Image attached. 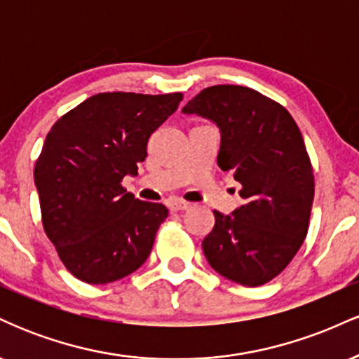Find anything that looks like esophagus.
<instances>
[{"label": "esophagus", "instance_id": "34e87169", "mask_svg": "<svg viewBox=\"0 0 359 359\" xmlns=\"http://www.w3.org/2000/svg\"><path fill=\"white\" fill-rule=\"evenodd\" d=\"M168 208H170V211H185V209L191 208V204L185 203L182 199H172L170 203H168Z\"/></svg>", "mask_w": 359, "mask_h": 359}]
</instances>
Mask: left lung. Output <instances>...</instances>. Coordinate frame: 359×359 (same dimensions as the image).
I'll use <instances>...</instances> for the list:
<instances>
[{
  "instance_id": "1",
  "label": "left lung",
  "mask_w": 359,
  "mask_h": 359,
  "mask_svg": "<svg viewBox=\"0 0 359 359\" xmlns=\"http://www.w3.org/2000/svg\"><path fill=\"white\" fill-rule=\"evenodd\" d=\"M221 131L217 165L241 184L243 204L214 211L203 250L217 273L245 287L285 270L309 229L314 174L297 123L282 104L243 86H212L182 108Z\"/></svg>"
}]
</instances>
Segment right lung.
Wrapping results in <instances>:
<instances>
[{"label":"right lung","instance_id":"obj_1","mask_svg":"<svg viewBox=\"0 0 359 359\" xmlns=\"http://www.w3.org/2000/svg\"><path fill=\"white\" fill-rule=\"evenodd\" d=\"M182 97L94 94L48 131L35 163V185L45 234L76 278L109 283L145 263L168 211L135 199L121 182L138 174L148 138Z\"/></svg>","mask_w":359,"mask_h":359}]
</instances>
